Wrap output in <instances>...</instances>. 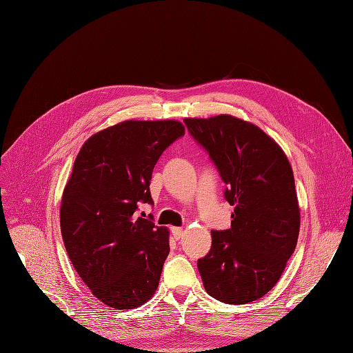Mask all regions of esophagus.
I'll return each instance as SVG.
<instances>
[{
  "instance_id": "1",
  "label": "esophagus",
  "mask_w": 353,
  "mask_h": 353,
  "mask_svg": "<svg viewBox=\"0 0 353 353\" xmlns=\"http://www.w3.org/2000/svg\"><path fill=\"white\" fill-rule=\"evenodd\" d=\"M172 233H173L174 239H176V240H179V239H181V237H183V234H184V229H183V228H173V229H172Z\"/></svg>"
}]
</instances>
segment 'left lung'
Masks as SVG:
<instances>
[{
	"mask_svg": "<svg viewBox=\"0 0 353 353\" xmlns=\"http://www.w3.org/2000/svg\"><path fill=\"white\" fill-rule=\"evenodd\" d=\"M228 184L232 226L212 232V249L197 261L206 292L243 305L281 279L298 243L301 209L288 156L253 123L230 114L184 119Z\"/></svg>",
	"mask_w": 353,
	"mask_h": 353,
	"instance_id": "left-lung-1",
	"label": "left lung"
}]
</instances>
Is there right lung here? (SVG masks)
Returning <instances> with one entry per match:
<instances>
[{"label": "right lung", "instance_id": "1", "mask_svg": "<svg viewBox=\"0 0 353 353\" xmlns=\"http://www.w3.org/2000/svg\"><path fill=\"white\" fill-rule=\"evenodd\" d=\"M183 134L177 120H125L92 134L74 160L60 208L64 246L81 281L110 307H139L159 286L169 229L136 210L153 203L154 165Z\"/></svg>", "mask_w": 353, "mask_h": 353}]
</instances>
